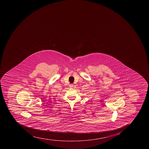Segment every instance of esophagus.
Returning a JSON list of instances; mask_svg holds the SVG:
<instances>
[{
	"label": "esophagus",
	"mask_w": 149,
	"mask_h": 149,
	"mask_svg": "<svg viewBox=\"0 0 149 149\" xmlns=\"http://www.w3.org/2000/svg\"><path fill=\"white\" fill-rule=\"evenodd\" d=\"M69 86L70 88H72V87H73V84H70Z\"/></svg>",
	"instance_id": "34e87169"
}]
</instances>
